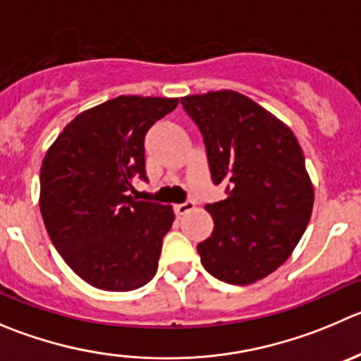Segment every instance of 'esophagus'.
Segmentation results:
<instances>
[{"label":"esophagus","mask_w":361,"mask_h":361,"mask_svg":"<svg viewBox=\"0 0 361 361\" xmlns=\"http://www.w3.org/2000/svg\"><path fill=\"white\" fill-rule=\"evenodd\" d=\"M195 209V202H184V204H178V205H173V212L177 216H184L188 214L190 211H193Z\"/></svg>","instance_id":"esophagus-1"}]
</instances>
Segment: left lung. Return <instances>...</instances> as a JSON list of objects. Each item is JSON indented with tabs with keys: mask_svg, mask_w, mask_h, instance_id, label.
<instances>
[{
	"mask_svg": "<svg viewBox=\"0 0 361 361\" xmlns=\"http://www.w3.org/2000/svg\"><path fill=\"white\" fill-rule=\"evenodd\" d=\"M204 136L211 178L228 197L205 209L212 234L197 246L205 269L232 286L262 280L290 257L314 207L296 136L234 90L180 99Z\"/></svg>",
	"mask_w": 361,
	"mask_h": 361,
	"instance_id": "1",
	"label": "left lung"
}]
</instances>
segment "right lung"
<instances>
[{
	"instance_id": "add662e5",
	"label": "right lung",
	"mask_w": 361,
	"mask_h": 361,
	"mask_svg": "<svg viewBox=\"0 0 361 361\" xmlns=\"http://www.w3.org/2000/svg\"><path fill=\"white\" fill-rule=\"evenodd\" d=\"M178 99L120 95L65 126L40 168V212L54 248L87 283L126 293L154 278L171 205L127 195L147 180L145 135Z\"/></svg>"
}]
</instances>
